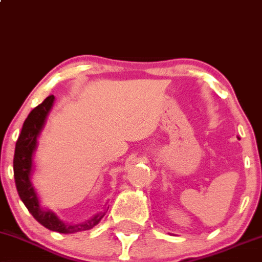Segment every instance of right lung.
I'll list each match as a JSON object with an SVG mask.
<instances>
[{
  "mask_svg": "<svg viewBox=\"0 0 262 262\" xmlns=\"http://www.w3.org/2000/svg\"><path fill=\"white\" fill-rule=\"evenodd\" d=\"M53 104H54V95H49L42 104L38 105L29 113L28 117L23 122L22 131H20L18 140L16 142L13 158V173L17 192H18L20 201L25 203L33 218L49 230L61 234H73L78 233V231L89 230L96 224H99L105 213L96 214L92 219L81 223V224H66L52 210H46L40 207L39 198H38L36 189L32 183L33 155L37 149L38 137L46 125L47 117L51 113Z\"/></svg>",
  "mask_w": 262,
  "mask_h": 262,
  "instance_id": "add662e5",
  "label": "right lung"
}]
</instances>
